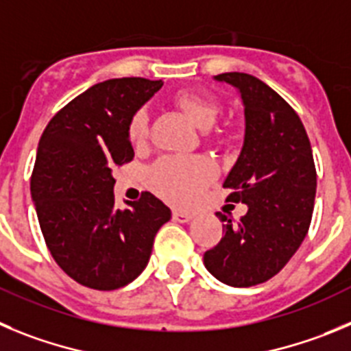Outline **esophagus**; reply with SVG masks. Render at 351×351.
<instances>
[{
    "mask_svg": "<svg viewBox=\"0 0 351 351\" xmlns=\"http://www.w3.org/2000/svg\"><path fill=\"white\" fill-rule=\"evenodd\" d=\"M192 219H194V215L187 213V211H180V210L173 211V220H176V222L187 223V222H191Z\"/></svg>",
    "mask_w": 351,
    "mask_h": 351,
    "instance_id": "1",
    "label": "esophagus"
}]
</instances>
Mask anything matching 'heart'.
I'll return each mask as SVG.
<instances>
[{"instance_id":"1","label":"heart","mask_w":351,"mask_h":351,"mask_svg":"<svg viewBox=\"0 0 351 351\" xmlns=\"http://www.w3.org/2000/svg\"><path fill=\"white\" fill-rule=\"evenodd\" d=\"M175 105L194 122L206 129L219 117L220 106L206 94L183 90L175 96ZM128 136L134 147H143L148 136V121L143 110L131 117ZM217 169L206 157H164L148 169V185L159 197L176 206H189L201 195Z\"/></svg>"}]
</instances>
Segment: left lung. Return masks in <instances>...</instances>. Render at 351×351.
I'll return each instance as SVG.
<instances>
[{
  "label": "left lung",
  "instance_id": "obj_1",
  "mask_svg": "<svg viewBox=\"0 0 351 351\" xmlns=\"http://www.w3.org/2000/svg\"><path fill=\"white\" fill-rule=\"evenodd\" d=\"M245 106V141L223 187L248 206L232 222L219 215L223 236L204 252V266L230 287L267 282L285 267L308 234L317 194L311 143L301 119L269 85L248 73H222Z\"/></svg>",
  "mask_w": 351,
  "mask_h": 351
}]
</instances>
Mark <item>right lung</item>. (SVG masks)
Instances as JSON below:
<instances>
[{"mask_svg": "<svg viewBox=\"0 0 351 351\" xmlns=\"http://www.w3.org/2000/svg\"><path fill=\"white\" fill-rule=\"evenodd\" d=\"M162 80L112 78L93 85L52 117L38 143L31 197L47 248L80 285L115 290L147 267L154 238L171 210L150 192L119 210L113 171L134 150L131 117Z\"/></svg>", "mask_w": 351, "mask_h": 351, "instance_id": "add662e5", "label": "right lung"}]
</instances>
